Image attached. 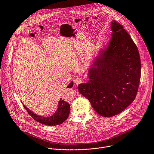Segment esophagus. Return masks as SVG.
<instances>
[{
	"instance_id": "34e87169",
	"label": "esophagus",
	"mask_w": 154,
	"mask_h": 154,
	"mask_svg": "<svg viewBox=\"0 0 154 154\" xmlns=\"http://www.w3.org/2000/svg\"><path fill=\"white\" fill-rule=\"evenodd\" d=\"M80 83H82V79H81L80 78L77 77V78L75 79V80H74V84H75V85H78L80 84Z\"/></svg>"
}]
</instances>
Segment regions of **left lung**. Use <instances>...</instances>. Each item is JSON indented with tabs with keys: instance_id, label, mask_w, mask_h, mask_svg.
<instances>
[{
	"instance_id": "obj_1",
	"label": "left lung",
	"mask_w": 154,
	"mask_h": 154,
	"mask_svg": "<svg viewBox=\"0 0 154 154\" xmlns=\"http://www.w3.org/2000/svg\"><path fill=\"white\" fill-rule=\"evenodd\" d=\"M112 38L89 68V81L78 85L79 92L96 112L112 117L134 100L141 76L138 48L124 27L113 20Z\"/></svg>"
}]
</instances>
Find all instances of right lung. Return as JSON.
Instances as JSON below:
<instances>
[{"label": "right lung", "instance_id": "obj_1", "mask_svg": "<svg viewBox=\"0 0 154 154\" xmlns=\"http://www.w3.org/2000/svg\"><path fill=\"white\" fill-rule=\"evenodd\" d=\"M73 86V82H71L67 86L71 88ZM27 112L32 118L37 122L48 126H56L62 124L68 118L70 112V105L62 98L59 101V104L56 112L50 117H44L37 115L30 110L26 106L23 104Z\"/></svg>", "mask_w": 154, "mask_h": 154}]
</instances>
